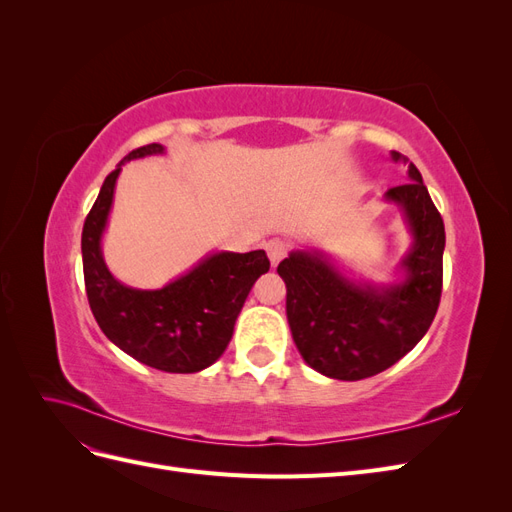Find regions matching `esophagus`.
Segmentation results:
<instances>
[{
  "label": "esophagus",
  "instance_id": "esophagus-1",
  "mask_svg": "<svg viewBox=\"0 0 512 512\" xmlns=\"http://www.w3.org/2000/svg\"><path fill=\"white\" fill-rule=\"evenodd\" d=\"M265 250H267V256L271 260V265L275 267L277 262H280L288 254V243L284 239H280V237H275V239H269L265 243Z\"/></svg>",
  "mask_w": 512,
  "mask_h": 512
}]
</instances>
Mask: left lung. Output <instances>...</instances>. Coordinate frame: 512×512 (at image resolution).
<instances>
[{
    "label": "left lung",
    "instance_id": "8db88e82",
    "mask_svg": "<svg viewBox=\"0 0 512 512\" xmlns=\"http://www.w3.org/2000/svg\"><path fill=\"white\" fill-rule=\"evenodd\" d=\"M410 181L384 194L395 203L412 235L395 284L354 282L320 250H294L277 267L286 282V316L303 361L335 380H363L406 356L438 312L442 294L444 222L418 168Z\"/></svg>",
    "mask_w": 512,
    "mask_h": 512
}]
</instances>
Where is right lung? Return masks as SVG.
Instances as JSON below:
<instances>
[{"instance_id":"obj_1","label":"right lung","mask_w":512,"mask_h":512,"mask_svg":"<svg viewBox=\"0 0 512 512\" xmlns=\"http://www.w3.org/2000/svg\"><path fill=\"white\" fill-rule=\"evenodd\" d=\"M160 153L158 143L138 147L104 179L83 226L85 290L98 327L117 348L153 369L194 374L224 354L247 294L271 262L265 250L215 252L158 290L115 280L102 256V235L117 177L126 162Z\"/></svg>"}]
</instances>
